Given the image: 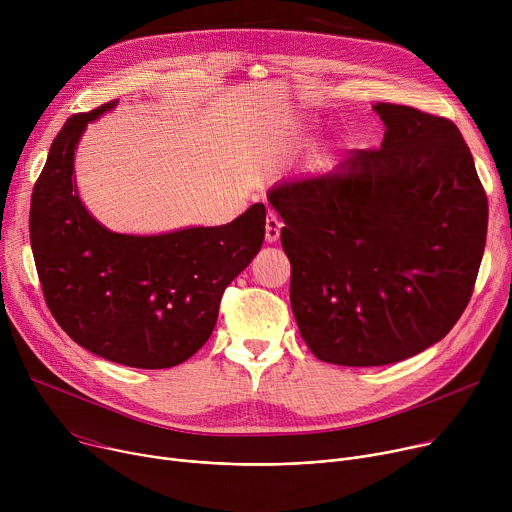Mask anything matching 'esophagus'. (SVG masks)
I'll return each mask as SVG.
<instances>
[{
  "label": "esophagus",
  "mask_w": 512,
  "mask_h": 512,
  "mask_svg": "<svg viewBox=\"0 0 512 512\" xmlns=\"http://www.w3.org/2000/svg\"><path fill=\"white\" fill-rule=\"evenodd\" d=\"M282 220L280 216H277V212L269 210L267 212V218H265V241L267 243H275L277 239H280V230H282Z\"/></svg>",
  "instance_id": "esophagus-1"
}]
</instances>
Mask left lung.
<instances>
[{
	"instance_id": "1",
	"label": "left lung",
	"mask_w": 512,
	"mask_h": 512,
	"mask_svg": "<svg viewBox=\"0 0 512 512\" xmlns=\"http://www.w3.org/2000/svg\"><path fill=\"white\" fill-rule=\"evenodd\" d=\"M380 149L335 171L275 183L290 302L327 363L388 365L441 341L466 310L486 245L488 200L451 120L376 104Z\"/></svg>"
}]
</instances>
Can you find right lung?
Listing matches in <instances>:
<instances>
[{
	"instance_id": "right-lung-1",
	"label": "right lung",
	"mask_w": 512,
	"mask_h": 512,
	"mask_svg": "<svg viewBox=\"0 0 512 512\" xmlns=\"http://www.w3.org/2000/svg\"><path fill=\"white\" fill-rule=\"evenodd\" d=\"M118 102L71 116L51 145L30 202V245L44 300L83 349L138 369L190 359L212 335L226 286L265 239V206L222 226L124 235L83 206L75 149Z\"/></svg>"
}]
</instances>
